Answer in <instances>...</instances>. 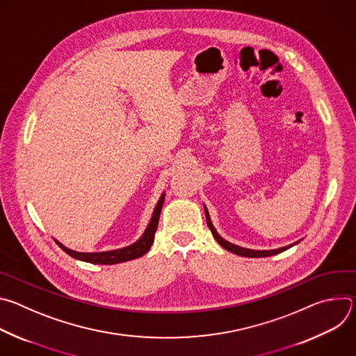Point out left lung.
<instances>
[{"instance_id":"8db88e82","label":"left lung","mask_w":356,"mask_h":356,"mask_svg":"<svg viewBox=\"0 0 356 356\" xmlns=\"http://www.w3.org/2000/svg\"><path fill=\"white\" fill-rule=\"evenodd\" d=\"M204 211H206L207 225H209V228L211 229V232H213L216 241H217L224 249H227V250H229V252H232V253H235V255H239V257H245V258H266V257L277 255V253H280V252H283V250H286V249H289V248H291V246H294V245H297V243L300 242V241H297V242H294V243H291V245H287V246H283V248H279V249H270V250H257V249L242 248V246H238V245H235V243H231V242L225 241V239L217 232V229L214 228V225H213V222H211V218H210V214H209V210H207L206 206H204Z\"/></svg>"}]
</instances>
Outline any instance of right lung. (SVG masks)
Wrapping results in <instances>:
<instances>
[{
	"label": "right lung",
	"instance_id": "obj_1",
	"mask_svg": "<svg viewBox=\"0 0 356 356\" xmlns=\"http://www.w3.org/2000/svg\"><path fill=\"white\" fill-rule=\"evenodd\" d=\"M163 200H165V193L161 195L158 204L154 210V214H152V218H150L145 232L142 234V236L136 242H134L125 248L106 250V252H76V250L66 248L59 241H56V239L55 241L72 258L83 261V262L94 264V265H115V264H122V262H128V261L140 258L150 249L152 243H154L155 232L158 229L159 216H161L162 206H163Z\"/></svg>",
	"mask_w": 356,
	"mask_h": 356
}]
</instances>
